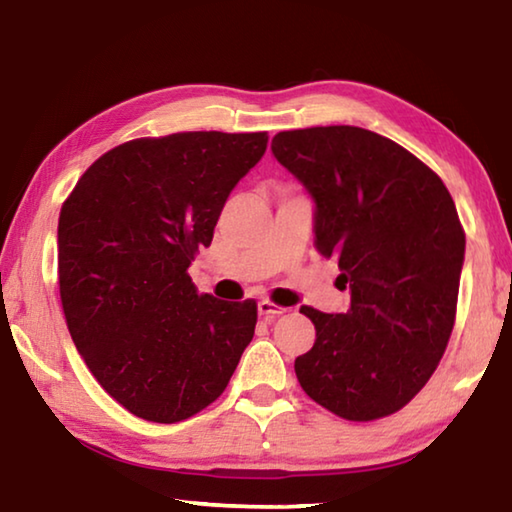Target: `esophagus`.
Returning <instances> with one entry per match:
<instances>
[{"mask_svg": "<svg viewBox=\"0 0 512 512\" xmlns=\"http://www.w3.org/2000/svg\"><path fill=\"white\" fill-rule=\"evenodd\" d=\"M286 311H288V309H283V306L274 304V302H270V300H261V302H258V313H261V316H263L265 320L279 318V316H283V313H286Z\"/></svg>", "mask_w": 512, "mask_h": 512, "instance_id": "esophagus-1", "label": "esophagus"}]
</instances>
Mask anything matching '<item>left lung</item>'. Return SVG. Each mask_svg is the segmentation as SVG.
Masks as SVG:
<instances>
[{"label": "left lung", "instance_id": "1", "mask_svg": "<svg viewBox=\"0 0 512 512\" xmlns=\"http://www.w3.org/2000/svg\"><path fill=\"white\" fill-rule=\"evenodd\" d=\"M272 153L316 201L313 245L350 288L345 313L300 309L316 343L295 359L297 380L348 421L403 410L455 325L465 231L451 194L419 157L355 125L279 132Z\"/></svg>", "mask_w": 512, "mask_h": 512}]
</instances>
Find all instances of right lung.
Wrapping results in <instances>:
<instances>
[{"label":"right lung","instance_id":"add662e5","mask_svg":"<svg viewBox=\"0 0 512 512\" xmlns=\"http://www.w3.org/2000/svg\"><path fill=\"white\" fill-rule=\"evenodd\" d=\"M267 132H176L100 155L61 206L59 295L100 387L130 414L178 423L222 396L254 338V300L196 293L187 267Z\"/></svg>","mask_w":512,"mask_h":512}]
</instances>
